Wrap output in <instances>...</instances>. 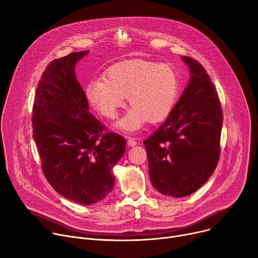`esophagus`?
Returning a JSON list of instances; mask_svg holds the SVG:
<instances>
[{"mask_svg":"<svg viewBox=\"0 0 258 258\" xmlns=\"http://www.w3.org/2000/svg\"><path fill=\"white\" fill-rule=\"evenodd\" d=\"M137 144H138V142H137V140L135 138H133V137H127V145L130 147H134Z\"/></svg>","mask_w":258,"mask_h":258,"instance_id":"34e87169","label":"esophagus"}]
</instances>
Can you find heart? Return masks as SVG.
Masks as SVG:
<instances>
[{
  "mask_svg": "<svg viewBox=\"0 0 258 258\" xmlns=\"http://www.w3.org/2000/svg\"><path fill=\"white\" fill-rule=\"evenodd\" d=\"M178 94V78L167 64L135 59L118 63L105 78L91 80L86 88L91 105L104 116L115 118L125 104L132 108L116 122L124 132L141 128L147 120L160 122L173 110Z\"/></svg>",
  "mask_w": 258,
  "mask_h": 258,
  "instance_id": "obj_1",
  "label": "heart"
}]
</instances>
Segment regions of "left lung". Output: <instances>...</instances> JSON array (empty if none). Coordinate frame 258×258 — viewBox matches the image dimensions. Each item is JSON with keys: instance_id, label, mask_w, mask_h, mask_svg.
Returning a JSON list of instances; mask_svg holds the SVG:
<instances>
[{"instance_id": "8db88e82", "label": "left lung", "mask_w": 258, "mask_h": 258, "mask_svg": "<svg viewBox=\"0 0 258 258\" xmlns=\"http://www.w3.org/2000/svg\"><path fill=\"white\" fill-rule=\"evenodd\" d=\"M181 59L190 79L165 122L144 141L149 177L163 195L184 197L201 187L218 165L223 114L207 71L192 58Z\"/></svg>"}]
</instances>
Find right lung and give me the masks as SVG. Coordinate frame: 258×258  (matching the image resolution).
Wrapping results in <instances>:
<instances>
[{
	"label": "right lung",
	"instance_id": "right-lung-1",
	"mask_svg": "<svg viewBox=\"0 0 258 258\" xmlns=\"http://www.w3.org/2000/svg\"><path fill=\"white\" fill-rule=\"evenodd\" d=\"M89 50L72 53L44 71L33 106V139L43 173L64 198L90 205L113 190L114 166L125 151V140L105 127L89 112L77 80L76 65Z\"/></svg>",
	"mask_w": 258,
	"mask_h": 258
}]
</instances>
